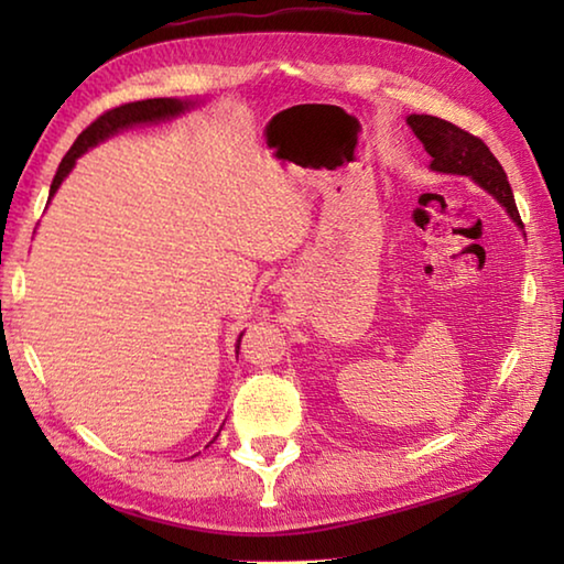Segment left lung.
<instances>
[{"mask_svg":"<svg viewBox=\"0 0 564 564\" xmlns=\"http://www.w3.org/2000/svg\"><path fill=\"white\" fill-rule=\"evenodd\" d=\"M408 127L413 129L415 137L423 141L427 154L433 156V171H437V174L470 176L522 228V218L518 214V206H514L508 176H505L500 161L492 156V151L482 144V139L473 137V133L463 131L451 121L431 117V113H410Z\"/></svg>","mask_w":564,"mask_h":564,"instance_id":"1","label":"left lung"}]
</instances>
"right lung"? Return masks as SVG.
Returning <instances> with one entry per match:
<instances>
[{"mask_svg": "<svg viewBox=\"0 0 564 564\" xmlns=\"http://www.w3.org/2000/svg\"><path fill=\"white\" fill-rule=\"evenodd\" d=\"M196 104L198 101H194V99H147V101L121 104V107L101 113L97 121L89 123V127L79 133V139L74 141V147L66 151V156L62 159V164H59V169H56V176L52 181L50 202H52V196L56 194V191H59L62 181L69 176V171L74 169L76 159H79L82 154H87L89 149L101 144V141H107L109 137H113V133H119L123 129H131V127H139V123H159V121L176 119L184 111L194 109ZM241 336H243V333H241ZM241 336H238V340H236V348H238V343H241Z\"/></svg>", "mask_w": 564, "mask_h": 564, "instance_id": "1", "label": "right lung"}]
</instances>
